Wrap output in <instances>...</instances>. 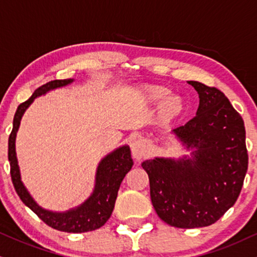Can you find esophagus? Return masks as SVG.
I'll return each mask as SVG.
<instances>
[{
    "mask_svg": "<svg viewBox=\"0 0 257 257\" xmlns=\"http://www.w3.org/2000/svg\"><path fill=\"white\" fill-rule=\"evenodd\" d=\"M132 154L134 159L140 161L142 159H145L146 157H148L149 154V148L148 146L146 145L145 141L142 140H136V141L133 142L132 145Z\"/></svg>",
    "mask_w": 257,
    "mask_h": 257,
    "instance_id": "34e87169",
    "label": "esophagus"
}]
</instances>
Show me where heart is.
Listing matches in <instances>:
<instances>
[{"mask_svg":"<svg viewBox=\"0 0 257 257\" xmlns=\"http://www.w3.org/2000/svg\"><path fill=\"white\" fill-rule=\"evenodd\" d=\"M170 90L165 86L149 85L145 87V93L152 102H159L168 95ZM184 110L183 99L177 95L168 96L166 99L162 100L160 105V118L164 122H171L172 119L180 115Z\"/></svg>","mask_w":257,"mask_h":257,"instance_id":"heart-1","label":"heart"}]
</instances>
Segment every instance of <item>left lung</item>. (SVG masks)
I'll return each mask as SVG.
<instances>
[{
    "instance_id": "1",
    "label": "left lung",
    "mask_w": 257,
    "mask_h": 257,
    "mask_svg": "<svg viewBox=\"0 0 257 257\" xmlns=\"http://www.w3.org/2000/svg\"><path fill=\"white\" fill-rule=\"evenodd\" d=\"M199 95L197 115L173 129L192 159L142 162L158 216L175 228L216 223L236 203L248 170L244 122L222 91L188 82Z\"/></svg>"
}]
</instances>
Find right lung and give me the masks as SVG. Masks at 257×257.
<instances>
[{
	"label": "right lung",
	"mask_w": 257,
	"mask_h": 257,
	"mask_svg": "<svg viewBox=\"0 0 257 257\" xmlns=\"http://www.w3.org/2000/svg\"><path fill=\"white\" fill-rule=\"evenodd\" d=\"M72 82L73 79L51 80V82L38 87L33 95L18 106V110L14 115V121H13V131L8 140V159L11 162L12 181L16 193L24 201L25 205H27L33 211L42 222L46 223L51 228L59 230V231L86 232L104 225L106 220L111 216L116 198H117L119 185H121L125 174L133 167L131 149L128 146H123V147L116 149L115 152L106 155L99 162L96 174V186L91 197L80 206L63 213L52 212V211L41 209L33 200V198L29 196L28 191L26 190L20 179V171H19L15 153L16 132H18L21 117L26 109L32 104V102L38 96L44 95L45 92L56 89V87L67 85Z\"/></svg>",
	"instance_id": "add662e5"
}]
</instances>
